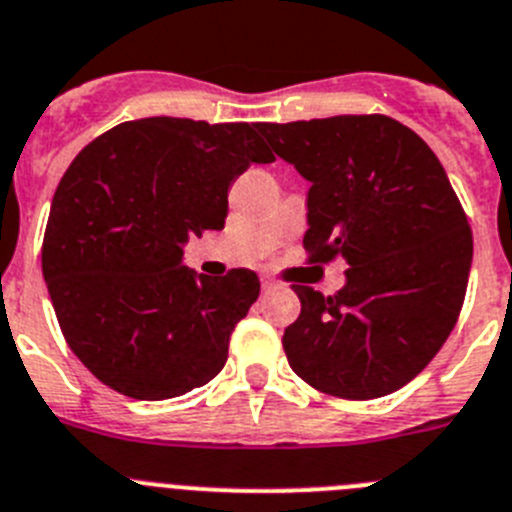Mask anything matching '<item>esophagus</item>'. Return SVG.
Masks as SVG:
<instances>
[{
    "mask_svg": "<svg viewBox=\"0 0 512 512\" xmlns=\"http://www.w3.org/2000/svg\"><path fill=\"white\" fill-rule=\"evenodd\" d=\"M261 287H264V292H271V289L279 287V281L271 279V276H264V279H261Z\"/></svg>",
    "mask_w": 512,
    "mask_h": 512,
    "instance_id": "1",
    "label": "esophagus"
}]
</instances>
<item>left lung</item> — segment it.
Masks as SVG:
<instances>
[{"label": "left lung", "instance_id": "1", "mask_svg": "<svg viewBox=\"0 0 512 512\" xmlns=\"http://www.w3.org/2000/svg\"><path fill=\"white\" fill-rule=\"evenodd\" d=\"M312 182L309 264L348 261L332 297L294 284L302 312L281 337L294 373L327 396L370 401L431 363L464 304L472 228L437 154L383 114L259 124Z\"/></svg>", "mask_w": 512, "mask_h": 512}]
</instances>
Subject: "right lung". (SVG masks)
Listing matches in <instances>:
<instances>
[{
  "label": "right lung",
  "instance_id": "1",
  "mask_svg": "<svg viewBox=\"0 0 512 512\" xmlns=\"http://www.w3.org/2000/svg\"><path fill=\"white\" fill-rule=\"evenodd\" d=\"M256 124L149 116L93 139L55 190L42 276L68 348L103 386L164 401L213 381L259 299L251 269L182 266V243L220 231L228 187L274 162Z\"/></svg>",
  "mask_w": 512,
  "mask_h": 512
}]
</instances>
